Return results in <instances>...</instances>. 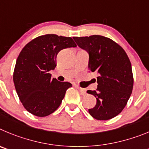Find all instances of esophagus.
I'll use <instances>...</instances> for the list:
<instances>
[{"mask_svg":"<svg viewBox=\"0 0 149 149\" xmlns=\"http://www.w3.org/2000/svg\"><path fill=\"white\" fill-rule=\"evenodd\" d=\"M76 88H77V89L80 91V93H81V95L86 94V90L84 89V88H80V87H79V86H76Z\"/></svg>","mask_w":149,"mask_h":149,"instance_id":"obj_1","label":"esophagus"}]
</instances>
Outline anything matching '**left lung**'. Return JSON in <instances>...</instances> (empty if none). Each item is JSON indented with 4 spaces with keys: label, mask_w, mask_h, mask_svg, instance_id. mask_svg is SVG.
Returning <instances> with one entry per match:
<instances>
[{
    "label": "left lung",
    "mask_w": 149,
    "mask_h": 149,
    "mask_svg": "<svg viewBox=\"0 0 149 149\" xmlns=\"http://www.w3.org/2000/svg\"><path fill=\"white\" fill-rule=\"evenodd\" d=\"M77 45L89 54L88 68L98 73L96 91H88L96 104L88 109L98 120H108L122 112L131 96L134 85L131 64L117 43L102 36L73 37Z\"/></svg>",
    "instance_id": "1"
}]
</instances>
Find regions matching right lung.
Here are the masks:
<instances>
[{"mask_svg": "<svg viewBox=\"0 0 149 149\" xmlns=\"http://www.w3.org/2000/svg\"><path fill=\"white\" fill-rule=\"evenodd\" d=\"M76 47L70 37L47 34L34 38L23 48L16 61L13 81L18 97L28 112L43 117L59 107L72 84L52 79L49 72L56 68L58 52Z\"/></svg>", "mask_w": 149, "mask_h": 149, "instance_id": "obj_1", "label": "right lung"}]
</instances>
